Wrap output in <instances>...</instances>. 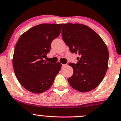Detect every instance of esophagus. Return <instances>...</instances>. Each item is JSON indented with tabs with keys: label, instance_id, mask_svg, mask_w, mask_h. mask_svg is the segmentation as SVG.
<instances>
[{
	"label": "esophagus",
	"instance_id": "obj_1",
	"mask_svg": "<svg viewBox=\"0 0 121 121\" xmlns=\"http://www.w3.org/2000/svg\"><path fill=\"white\" fill-rule=\"evenodd\" d=\"M66 64H62V67H64V66H66Z\"/></svg>",
	"mask_w": 121,
	"mask_h": 121
}]
</instances>
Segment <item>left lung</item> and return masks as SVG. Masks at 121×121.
<instances>
[{"instance_id": "obj_1", "label": "left lung", "mask_w": 121, "mask_h": 121, "mask_svg": "<svg viewBox=\"0 0 121 121\" xmlns=\"http://www.w3.org/2000/svg\"><path fill=\"white\" fill-rule=\"evenodd\" d=\"M62 37L70 52L79 55L77 64H69L74 71L68 78L70 85L82 92L94 90L103 81L108 68L107 45L92 29L80 24H63Z\"/></svg>"}]
</instances>
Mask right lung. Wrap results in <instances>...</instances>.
Returning a JSON list of instances; mask_svg holds the SVG:
<instances>
[{"mask_svg": "<svg viewBox=\"0 0 121 121\" xmlns=\"http://www.w3.org/2000/svg\"><path fill=\"white\" fill-rule=\"evenodd\" d=\"M62 24H42L31 27L18 39L13 56L17 79L30 92L40 94L49 89L61 68L60 62L44 60L52 40L61 33Z\"/></svg>", "mask_w": 121, "mask_h": 121, "instance_id": "right-lung-1", "label": "right lung"}]
</instances>
